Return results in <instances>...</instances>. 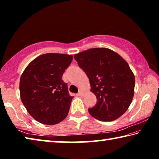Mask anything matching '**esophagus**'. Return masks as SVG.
Returning a JSON list of instances; mask_svg holds the SVG:
<instances>
[{"instance_id": "1", "label": "esophagus", "mask_w": 159, "mask_h": 159, "mask_svg": "<svg viewBox=\"0 0 159 159\" xmlns=\"http://www.w3.org/2000/svg\"><path fill=\"white\" fill-rule=\"evenodd\" d=\"M78 95H79V96H82V95H83V92H82V90H79V93H78Z\"/></svg>"}]
</instances>
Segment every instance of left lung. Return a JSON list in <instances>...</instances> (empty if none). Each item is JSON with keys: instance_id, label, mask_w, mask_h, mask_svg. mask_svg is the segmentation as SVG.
Here are the masks:
<instances>
[{"instance_id": "obj_1", "label": "left lung", "mask_w": 159, "mask_h": 159, "mask_svg": "<svg viewBox=\"0 0 159 159\" xmlns=\"http://www.w3.org/2000/svg\"><path fill=\"white\" fill-rule=\"evenodd\" d=\"M74 59L89 79L96 105L88 109L91 116L112 121L124 114L134 95L135 80L128 64L114 51L97 48L76 54Z\"/></svg>"}]
</instances>
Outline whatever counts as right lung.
<instances>
[{
  "instance_id": "1",
  "label": "right lung",
  "mask_w": 159,
  "mask_h": 159,
  "mask_svg": "<svg viewBox=\"0 0 159 159\" xmlns=\"http://www.w3.org/2000/svg\"><path fill=\"white\" fill-rule=\"evenodd\" d=\"M72 60L73 56L65 54H44L32 61L21 74V102L38 122L55 125L68 114L74 97L69 95L62 75Z\"/></svg>"
}]
</instances>
